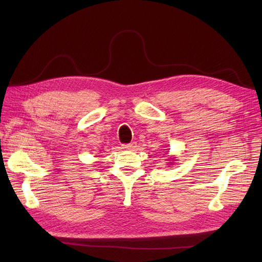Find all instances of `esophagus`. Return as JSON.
<instances>
[{
	"instance_id": "1",
	"label": "esophagus",
	"mask_w": 262,
	"mask_h": 262,
	"mask_svg": "<svg viewBox=\"0 0 262 262\" xmlns=\"http://www.w3.org/2000/svg\"><path fill=\"white\" fill-rule=\"evenodd\" d=\"M137 147V142H131V143H128V144H123L122 145V148H124V149H133V148H136Z\"/></svg>"
}]
</instances>
